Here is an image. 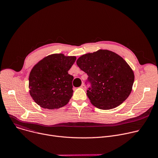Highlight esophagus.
Here are the masks:
<instances>
[{
  "label": "esophagus",
  "instance_id": "obj_1",
  "mask_svg": "<svg viewBox=\"0 0 158 158\" xmlns=\"http://www.w3.org/2000/svg\"><path fill=\"white\" fill-rule=\"evenodd\" d=\"M81 88H82V89H84L85 88V85L84 84V83H82V85H81Z\"/></svg>",
  "mask_w": 158,
  "mask_h": 158
}]
</instances>
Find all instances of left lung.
Segmentation results:
<instances>
[{"mask_svg": "<svg viewBox=\"0 0 158 158\" xmlns=\"http://www.w3.org/2000/svg\"><path fill=\"white\" fill-rule=\"evenodd\" d=\"M77 65L88 78L87 95L96 107L107 110L123 103L129 96L134 80L127 63L117 54L99 50L82 56Z\"/></svg>", "mask_w": 158, "mask_h": 158, "instance_id": "1", "label": "left lung"}]
</instances>
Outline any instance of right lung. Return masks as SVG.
<instances>
[{
  "label": "right lung",
  "mask_w": 158,
  "mask_h": 158,
  "mask_svg": "<svg viewBox=\"0 0 158 158\" xmlns=\"http://www.w3.org/2000/svg\"><path fill=\"white\" fill-rule=\"evenodd\" d=\"M74 56L62 54L48 56L34 66L29 77V93L40 107L59 109L65 106L73 96L74 77L68 71L75 62Z\"/></svg>",
  "instance_id": "add662e5"
}]
</instances>
